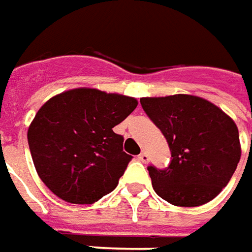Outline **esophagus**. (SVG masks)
Masks as SVG:
<instances>
[{
    "instance_id": "1",
    "label": "esophagus",
    "mask_w": 252,
    "mask_h": 252,
    "mask_svg": "<svg viewBox=\"0 0 252 252\" xmlns=\"http://www.w3.org/2000/svg\"><path fill=\"white\" fill-rule=\"evenodd\" d=\"M137 160L141 161V162H147V161H149V156L143 151V153H140V154L137 156Z\"/></svg>"
}]
</instances>
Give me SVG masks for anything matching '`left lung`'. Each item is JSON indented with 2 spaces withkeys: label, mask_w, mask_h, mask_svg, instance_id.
I'll use <instances>...</instances> for the list:
<instances>
[{
  "label": "left lung",
  "mask_w": 252,
  "mask_h": 252,
  "mask_svg": "<svg viewBox=\"0 0 252 252\" xmlns=\"http://www.w3.org/2000/svg\"><path fill=\"white\" fill-rule=\"evenodd\" d=\"M140 103L167 139L172 157L165 169L147 168L156 193L185 208L216 198L241 157L234 121L212 102L193 95L141 98Z\"/></svg>",
  "instance_id": "obj_1"
}]
</instances>
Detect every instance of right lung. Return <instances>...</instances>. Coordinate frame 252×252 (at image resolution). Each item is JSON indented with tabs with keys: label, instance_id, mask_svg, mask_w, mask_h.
Returning <instances> with one entry per match:
<instances>
[{
	"label": "right lung",
	"instance_id": "1",
	"mask_svg": "<svg viewBox=\"0 0 252 252\" xmlns=\"http://www.w3.org/2000/svg\"><path fill=\"white\" fill-rule=\"evenodd\" d=\"M136 106L131 96L95 88L50 98L28 129L34 168L44 185L77 205H90L112 192L133 158L113 127Z\"/></svg>",
	"mask_w": 252,
	"mask_h": 252
}]
</instances>
